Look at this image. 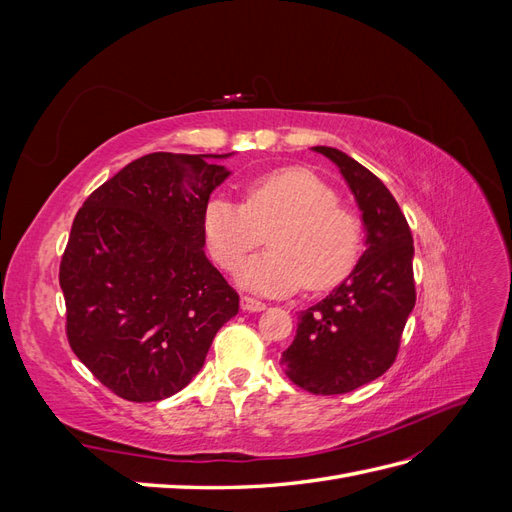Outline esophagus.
I'll return each mask as SVG.
<instances>
[{"label":"esophagus","instance_id":"obj_1","mask_svg":"<svg viewBox=\"0 0 512 512\" xmlns=\"http://www.w3.org/2000/svg\"><path fill=\"white\" fill-rule=\"evenodd\" d=\"M267 305L262 303V301H256V299H252V297H241V309L243 312H262V309H265Z\"/></svg>","mask_w":512,"mask_h":512}]
</instances>
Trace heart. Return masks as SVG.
I'll use <instances>...</instances> for the list:
<instances>
[{
	"mask_svg": "<svg viewBox=\"0 0 512 512\" xmlns=\"http://www.w3.org/2000/svg\"><path fill=\"white\" fill-rule=\"evenodd\" d=\"M213 260L226 271L269 235V254L247 260L237 282L265 297L339 284L359 258L363 226L352 209L312 170L290 166L247 183L245 203L213 196L203 211Z\"/></svg>",
	"mask_w": 512,
	"mask_h": 512,
	"instance_id": "b5f03b06",
	"label": "heart"
}]
</instances>
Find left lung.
<instances>
[{
	"label": "left lung",
	"mask_w": 512,
	"mask_h": 512,
	"mask_svg": "<svg viewBox=\"0 0 512 512\" xmlns=\"http://www.w3.org/2000/svg\"><path fill=\"white\" fill-rule=\"evenodd\" d=\"M346 179L365 226V252L346 280L299 314L282 352L286 376L314 395H342L380 378L395 361L414 309V241L389 188L333 147H314Z\"/></svg>",
	"instance_id": "obj_1"
}]
</instances>
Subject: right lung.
<instances>
[{
	"instance_id": "add662e5",
	"label": "right lung",
	"mask_w": 512,
	"mask_h": 512,
	"mask_svg": "<svg viewBox=\"0 0 512 512\" xmlns=\"http://www.w3.org/2000/svg\"><path fill=\"white\" fill-rule=\"evenodd\" d=\"M222 156L149 153L79 209L61 256L66 333L79 361L128 401L179 393L205 363L239 294L205 254L203 211Z\"/></svg>"
}]
</instances>
